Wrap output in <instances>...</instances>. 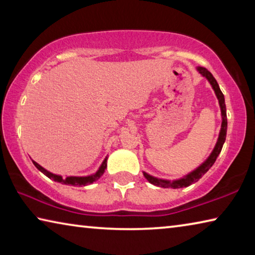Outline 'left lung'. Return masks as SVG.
<instances>
[{
  "instance_id": "left-lung-1",
  "label": "left lung",
  "mask_w": 255,
  "mask_h": 255,
  "mask_svg": "<svg viewBox=\"0 0 255 255\" xmlns=\"http://www.w3.org/2000/svg\"><path fill=\"white\" fill-rule=\"evenodd\" d=\"M198 71H199L200 74L202 76H205L207 80L209 81V83L213 86L214 91L216 93V96H217V99L219 101V106H221V110H222V117H223V123H222V128H221V132H219V137H218V140H217V144H216L215 148L213 152H211L210 156L206 159L205 163H202L201 165L191 173L188 174L187 176H184V178L180 179V180H175V181H166V180H161V179H157V178H154V176L149 175L147 173H145L144 172V176L147 181H149L150 183L154 184V185H157V187H162V188H172V189H179V188H184V187H188V185L192 184L197 182L198 180L202 178V175H204L207 171H208L211 166L214 165V163L216 162V158L218 157L219 153L222 152V148H223V145L225 143V139H226V132H227V116H226V105H225V98H224V94L221 91V89H219V85L217 83V81L215 80V77L213 76V74L207 70L205 67H198L197 68Z\"/></svg>"
}]
</instances>
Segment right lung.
Returning a JSON list of instances; mask_svg holds the SVG:
<instances>
[{
	"mask_svg": "<svg viewBox=\"0 0 255 255\" xmlns=\"http://www.w3.org/2000/svg\"><path fill=\"white\" fill-rule=\"evenodd\" d=\"M32 163L34 164V166H36L38 170L42 172V173H44L46 176H48L49 179H53L54 181H56V182H60L63 184L74 185V187H83V185H88V184L93 183L94 181H97L101 178L102 174L105 173V170L107 167V158H106L105 161H103L102 165L100 166V169L98 170L96 174L89 175V176H67V178H63V176H60V175L50 173V172L45 170L44 167L40 166L39 164L36 163L34 161H32Z\"/></svg>",
	"mask_w": 255,
	"mask_h": 255,
	"instance_id": "1",
	"label": "right lung"
}]
</instances>
